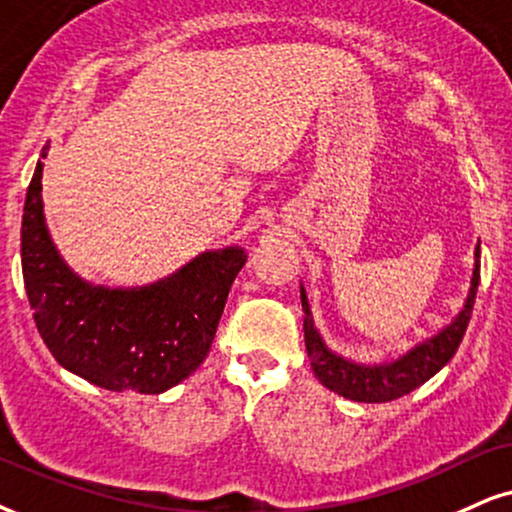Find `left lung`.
I'll return each mask as SVG.
<instances>
[{
	"label": "left lung",
	"mask_w": 512,
	"mask_h": 512,
	"mask_svg": "<svg viewBox=\"0 0 512 512\" xmlns=\"http://www.w3.org/2000/svg\"><path fill=\"white\" fill-rule=\"evenodd\" d=\"M479 285V244L475 246V270H472L470 292L465 299L463 311L451 320L444 330L434 337L415 344L413 349L403 353L396 361L387 363H356L344 358L342 353H334L325 339L320 337L318 327L313 323L311 304H308L306 289L301 285V306H304V339L306 351L311 356V368L320 384L344 399L358 403H387L410 394L425 384L430 377L451 361L458 351L463 334L468 330L472 306H475Z\"/></svg>",
	"instance_id": "8db88e82"
}]
</instances>
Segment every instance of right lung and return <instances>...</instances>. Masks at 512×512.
I'll return each mask as SVG.
<instances>
[{"label":"right lung","instance_id":"add662e5","mask_svg":"<svg viewBox=\"0 0 512 512\" xmlns=\"http://www.w3.org/2000/svg\"><path fill=\"white\" fill-rule=\"evenodd\" d=\"M42 168L37 161L25 194L21 263L25 294L47 349L73 375L109 391L161 394L187 380L211 351L246 251H204L144 287L92 285L68 268L49 235Z\"/></svg>","mask_w":512,"mask_h":512}]
</instances>
